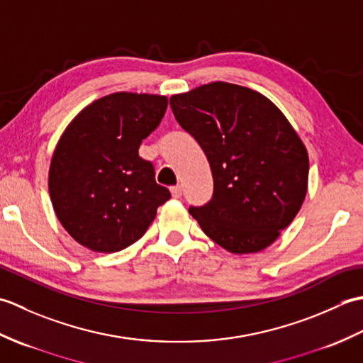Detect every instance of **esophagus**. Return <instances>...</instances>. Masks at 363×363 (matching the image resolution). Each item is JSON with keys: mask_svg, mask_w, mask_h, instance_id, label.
<instances>
[{"mask_svg": "<svg viewBox=\"0 0 363 363\" xmlns=\"http://www.w3.org/2000/svg\"><path fill=\"white\" fill-rule=\"evenodd\" d=\"M169 191H172V196H173V198H181V195H182V187H181V186H174V187L169 189Z\"/></svg>", "mask_w": 363, "mask_h": 363, "instance_id": "esophagus-1", "label": "esophagus"}]
</instances>
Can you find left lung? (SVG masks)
I'll use <instances>...</instances> for the list:
<instances>
[{
    "mask_svg": "<svg viewBox=\"0 0 363 363\" xmlns=\"http://www.w3.org/2000/svg\"><path fill=\"white\" fill-rule=\"evenodd\" d=\"M169 106L211 164L213 196L189 209L204 234L234 254L274 243L299 212L309 181V154L279 107L221 81L173 95Z\"/></svg>",
    "mask_w": 363,
    "mask_h": 363,
    "instance_id": "1",
    "label": "left lung"
}]
</instances>
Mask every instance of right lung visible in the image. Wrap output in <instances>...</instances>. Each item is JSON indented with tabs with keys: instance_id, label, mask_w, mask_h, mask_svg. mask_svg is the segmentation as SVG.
Segmentation results:
<instances>
[{
	"instance_id": "1",
	"label": "right lung",
	"mask_w": 363,
	"mask_h": 363,
	"mask_svg": "<svg viewBox=\"0 0 363 363\" xmlns=\"http://www.w3.org/2000/svg\"><path fill=\"white\" fill-rule=\"evenodd\" d=\"M167 96L117 91L84 107L52 152L48 189L60 225L95 252H117L140 240L169 199L151 162L138 156L159 126Z\"/></svg>"
}]
</instances>
